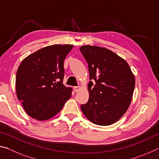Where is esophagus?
<instances>
[{"label": "esophagus", "mask_w": 159, "mask_h": 159, "mask_svg": "<svg viewBox=\"0 0 159 159\" xmlns=\"http://www.w3.org/2000/svg\"><path fill=\"white\" fill-rule=\"evenodd\" d=\"M80 86H74V90L75 92H78V91L80 90Z\"/></svg>", "instance_id": "esophagus-1"}]
</instances>
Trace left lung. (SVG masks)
Wrapping results in <instances>:
<instances>
[{
  "label": "left lung",
  "instance_id": "8db88e82",
  "mask_svg": "<svg viewBox=\"0 0 159 159\" xmlns=\"http://www.w3.org/2000/svg\"><path fill=\"white\" fill-rule=\"evenodd\" d=\"M88 64L89 99L80 109L91 122L109 125L127 111L135 80L126 61L107 48L91 45L80 48Z\"/></svg>",
  "mask_w": 159,
  "mask_h": 159
}]
</instances>
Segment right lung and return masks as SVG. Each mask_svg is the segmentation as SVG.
Returning <instances> with one entry per match:
<instances>
[{
    "mask_svg": "<svg viewBox=\"0 0 159 159\" xmlns=\"http://www.w3.org/2000/svg\"><path fill=\"white\" fill-rule=\"evenodd\" d=\"M72 45H53L40 49L21 61L16 76V92L31 117L45 120L61 111L71 98L63 84L64 61Z\"/></svg>",
    "mask_w": 159,
    "mask_h": 159,
    "instance_id": "right-lung-1",
    "label": "right lung"
}]
</instances>
